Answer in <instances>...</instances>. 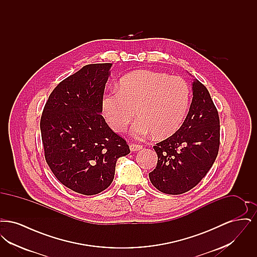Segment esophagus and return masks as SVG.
Masks as SVG:
<instances>
[{
	"mask_svg": "<svg viewBox=\"0 0 257 257\" xmlns=\"http://www.w3.org/2000/svg\"><path fill=\"white\" fill-rule=\"evenodd\" d=\"M130 149H131V151H139V150L143 149V146H141V145H135V144H131V145H130Z\"/></svg>",
	"mask_w": 257,
	"mask_h": 257,
	"instance_id": "esophagus-1",
	"label": "esophagus"
}]
</instances>
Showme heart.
<instances>
[{"label": "heart", "instance_id": "obj_1", "mask_svg": "<svg viewBox=\"0 0 257 257\" xmlns=\"http://www.w3.org/2000/svg\"><path fill=\"white\" fill-rule=\"evenodd\" d=\"M191 92L185 80L151 70H137L123 76L119 88L102 97V111L110 127L123 131L135 115L131 128L136 138L154 134L167 138L182 125L190 106Z\"/></svg>", "mask_w": 257, "mask_h": 257}]
</instances>
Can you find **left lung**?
<instances>
[{
    "instance_id": "1",
    "label": "left lung",
    "mask_w": 257,
    "mask_h": 257,
    "mask_svg": "<svg viewBox=\"0 0 257 257\" xmlns=\"http://www.w3.org/2000/svg\"><path fill=\"white\" fill-rule=\"evenodd\" d=\"M220 118L205 86L193 83V100L181 127L153 147L157 167L149 173L152 185L169 195L184 194L201 181L218 156Z\"/></svg>"
}]
</instances>
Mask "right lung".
<instances>
[{
	"label": "right lung",
	"mask_w": 257,
	"mask_h": 257,
	"mask_svg": "<svg viewBox=\"0 0 257 257\" xmlns=\"http://www.w3.org/2000/svg\"><path fill=\"white\" fill-rule=\"evenodd\" d=\"M111 63H93L67 77L50 94L40 119L45 160L57 179L92 196L110 186L126 141L106 123L102 97Z\"/></svg>",
	"instance_id": "add662e5"
}]
</instances>
